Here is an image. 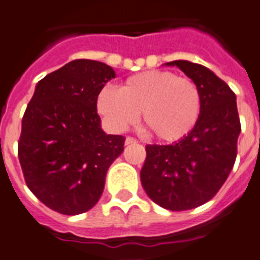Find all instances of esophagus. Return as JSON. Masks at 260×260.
Returning <instances> with one entry per match:
<instances>
[{"instance_id":"esophagus-1","label":"esophagus","mask_w":260,"mask_h":260,"mask_svg":"<svg viewBox=\"0 0 260 260\" xmlns=\"http://www.w3.org/2000/svg\"><path fill=\"white\" fill-rule=\"evenodd\" d=\"M138 141L136 138H133V137H126V140H124V143L126 145H133V143H137Z\"/></svg>"}]
</instances>
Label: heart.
Returning a JSON list of instances; mask_svg holds the SVG:
<instances>
[{
  "label": "heart",
  "mask_w": 260,
  "mask_h": 260,
  "mask_svg": "<svg viewBox=\"0 0 260 260\" xmlns=\"http://www.w3.org/2000/svg\"><path fill=\"white\" fill-rule=\"evenodd\" d=\"M96 110L106 126L115 133L124 132L137 122L142 111L143 122L155 138L177 142L199 122L201 95L190 79L153 70L127 78L120 90L103 87L98 92Z\"/></svg>",
  "instance_id": "obj_1"
}]
</instances>
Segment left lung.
Returning a JSON list of instances; mask_svg holds the SVG:
<instances>
[{
	"label": "left lung",
	"instance_id": "8db88e82",
	"mask_svg": "<svg viewBox=\"0 0 260 260\" xmlns=\"http://www.w3.org/2000/svg\"><path fill=\"white\" fill-rule=\"evenodd\" d=\"M194 82L201 114L192 132L172 145H147L141 170L145 192L169 211L205 204L219 192L234 168L240 134L236 95L209 68L188 60L166 63Z\"/></svg>",
	"mask_w": 260,
	"mask_h": 260
}]
</instances>
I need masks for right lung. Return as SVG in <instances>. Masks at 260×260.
Instances as JSON below:
<instances>
[{
	"mask_svg": "<svg viewBox=\"0 0 260 260\" xmlns=\"http://www.w3.org/2000/svg\"><path fill=\"white\" fill-rule=\"evenodd\" d=\"M115 78L95 60L70 61L36 84L22 118L18 158L26 185L48 208L63 215L87 212L105 189L110 165L124 137L106 134L98 92Z\"/></svg>",
	"mask_w": 260,
	"mask_h": 260,
	"instance_id": "1",
	"label": "right lung"
}]
</instances>
